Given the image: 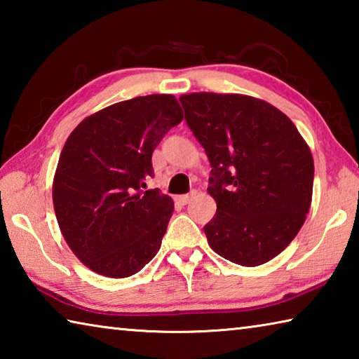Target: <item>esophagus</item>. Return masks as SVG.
<instances>
[{"label": "esophagus", "instance_id": "obj_1", "mask_svg": "<svg viewBox=\"0 0 359 359\" xmlns=\"http://www.w3.org/2000/svg\"><path fill=\"white\" fill-rule=\"evenodd\" d=\"M194 194H196V191H191L190 194H180V196L175 198V201H177L182 205H185V204L190 203V199L194 196Z\"/></svg>", "mask_w": 359, "mask_h": 359}]
</instances>
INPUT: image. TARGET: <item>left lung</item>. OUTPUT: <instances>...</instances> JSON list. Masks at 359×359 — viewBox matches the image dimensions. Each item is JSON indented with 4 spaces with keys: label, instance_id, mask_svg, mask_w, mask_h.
<instances>
[{
    "label": "left lung",
    "instance_id": "obj_1",
    "mask_svg": "<svg viewBox=\"0 0 359 359\" xmlns=\"http://www.w3.org/2000/svg\"><path fill=\"white\" fill-rule=\"evenodd\" d=\"M180 102L212 166L208 191L217 214L204 226L210 248L241 266L267 263L296 238L311 209V149L263 100L203 92Z\"/></svg>",
    "mask_w": 359,
    "mask_h": 359
}]
</instances>
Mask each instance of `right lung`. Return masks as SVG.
<instances>
[{
    "instance_id": "1",
    "label": "right lung",
    "mask_w": 359,
    "mask_h": 359,
    "mask_svg": "<svg viewBox=\"0 0 359 359\" xmlns=\"http://www.w3.org/2000/svg\"><path fill=\"white\" fill-rule=\"evenodd\" d=\"M184 112L172 95L137 96L76 126L53 177V208L65 241L96 274L123 278L155 257L174 203L158 188L151 154Z\"/></svg>"
}]
</instances>
